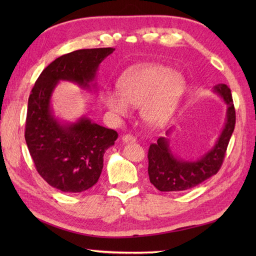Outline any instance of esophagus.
Returning a JSON list of instances; mask_svg holds the SVG:
<instances>
[{
  "label": "esophagus",
  "instance_id": "1",
  "mask_svg": "<svg viewBox=\"0 0 256 256\" xmlns=\"http://www.w3.org/2000/svg\"><path fill=\"white\" fill-rule=\"evenodd\" d=\"M122 140H123V143H134L136 140H135V138L133 136V135L126 134V135H123Z\"/></svg>",
  "mask_w": 256,
  "mask_h": 256
}]
</instances>
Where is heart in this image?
Wrapping results in <instances>:
<instances>
[{
  "label": "heart",
  "instance_id": "b5f03b06",
  "mask_svg": "<svg viewBox=\"0 0 256 256\" xmlns=\"http://www.w3.org/2000/svg\"><path fill=\"white\" fill-rule=\"evenodd\" d=\"M118 94L106 91L103 104L116 116H126L130 106H140V118L150 126H162L175 112L184 88L180 74L156 64L128 69L116 82Z\"/></svg>",
  "mask_w": 256,
  "mask_h": 256
}]
</instances>
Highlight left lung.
Instances as JSON below:
<instances>
[{
	"instance_id": "left-lung-1",
	"label": "left lung",
	"mask_w": 256,
	"mask_h": 256,
	"mask_svg": "<svg viewBox=\"0 0 256 256\" xmlns=\"http://www.w3.org/2000/svg\"><path fill=\"white\" fill-rule=\"evenodd\" d=\"M214 92L226 104L224 128L212 148L196 160H184L174 153L170 146V134L160 138L148 150L150 182L160 192H182L198 186L216 175L222 165L224 154L236 125V110L231 90L224 84L214 86Z\"/></svg>"
}]
</instances>
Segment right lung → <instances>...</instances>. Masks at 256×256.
<instances>
[{
	"instance_id": "1",
	"label": "right lung",
	"mask_w": 256,
	"mask_h": 256,
	"mask_svg": "<svg viewBox=\"0 0 256 256\" xmlns=\"http://www.w3.org/2000/svg\"><path fill=\"white\" fill-rule=\"evenodd\" d=\"M113 48L79 50L55 59L42 70L28 98L25 140L38 174L64 192H82L99 180L103 155L118 133L82 116L77 121L59 118L52 104L60 81L96 92L100 64Z\"/></svg>"
}]
</instances>
